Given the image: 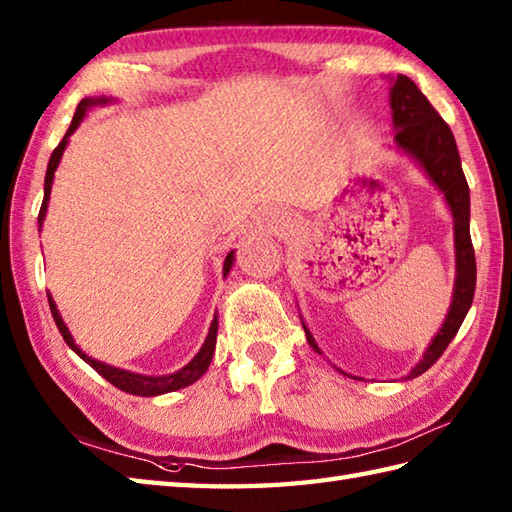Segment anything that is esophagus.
<instances>
[{
	"instance_id": "1",
	"label": "esophagus",
	"mask_w": 512,
	"mask_h": 512,
	"mask_svg": "<svg viewBox=\"0 0 512 512\" xmlns=\"http://www.w3.org/2000/svg\"><path fill=\"white\" fill-rule=\"evenodd\" d=\"M289 214L282 208H267L263 212V225L269 232H285L289 227Z\"/></svg>"
}]
</instances>
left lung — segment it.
<instances>
[{
	"mask_svg": "<svg viewBox=\"0 0 512 512\" xmlns=\"http://www.w3.org/2000/svg\"><path fill=\"white\" fill-rule=\"evenodd\" d=\"M390 109L396 151L412 157L431 184L442 192L453 217V247H456V282H453L449 311L445 322L438 328V333L431 339V344L425 348L423 359L405 377L414 379L434 366L438 357L451 344V339L456 337L458 328L462 326L464 317H467L471 309L475 293V254L469 232L471 199L469 184L462 173L456 138H453L449 124L438 116V111L431 107V102L416 87V83L403 74L390 78ZM302 326L311 348L322 355L320 346H317L315 337L304 320ZM339 372L346 374L344 370ZM348 377H352V374H348Z\"/></svg>",
	"mask_w": 512,
	"mask_h": 512,
	"instance_id": "left-lung-1",
	"label": "left lung"
}]
</instances>
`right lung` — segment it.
<instances>
[{
	"instance_id": "right-lung-1",
	"label": "right lung",
	"mask_w": 512,
	"mask_h": 512,
	"mask_svg": "<svg viewBox=\"0 0 512 512\" xmlns=\"http://www.w3.org/2000/svg\"><path fill=\"white\" fill-rule=\"evenodd\" d=\"M109 102H116V98H107V96H92V98H83L81 102H78L76 107V113L72 118V124L70 129H67L65 138L61 140V144L56 146L50 162H48V170H45V184H43V203H41V210H39V230L43 227V221H45V212H48V203H50V192H52V181H54V173L56 168H59L61 164V157L67 149V144H70V138L72 133L81 127V122L85 120L87 111L92 107H105L109 105ZM234 265V249L230 254L225 256L223 260V278L230 274V269ZM48 302H50V311H52V317L56 326H59V331L65 339V344L70 346L78 357H81L85 363H89L100 377H105L111 385H116L118 390L127 392V394H135V396H160V394H168V392H175V390H181V388H188V385H192L195 381H199L203 374H206L210 361H212V355H214V346H217V331H219V315L214 313V320L210 324V331H208V337L206 342H203V346L199 348V352L195 357H192L184 368H179L177 372H170V374H160V377H153V374H140V372H131V370H122V368H116V366H109V363L105 361H98L94 357H89L83 352V348L78 346L74 342V337L70 333V328H67V324L63 322V317L59 313V309H56V302L52 298V293H48Z\"/></svg>"
}]
</instances>
